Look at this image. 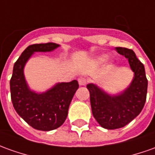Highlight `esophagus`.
I'll use <instances>...</instances> for the list:
<instances>
[{
  "label": "esophagus",
  "instance_id": "esophagus-1",
  "mask_svg": "<svg viewBox=\"0 0 155 155\" xmlns=\"http://www.w3.org/2000/svg\"><path fill=\"white\" fill-rule=\"evenodd\" d=\"M87 83H88V81H87V79H86L85 78L81 77V78H78V84H79V85H81V86H85V85L87 84Z\"/></svg>",
  "mask_w": 155,
  "mask_h": 155
}]
</instances>
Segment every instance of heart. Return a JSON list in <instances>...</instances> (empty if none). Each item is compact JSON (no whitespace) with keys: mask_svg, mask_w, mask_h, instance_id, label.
Wrapping results in <instances>:
<instances>
[{"mask_svg":"<svg viewBox=\"0 0 155 155\" xmlns=\"http://www.w3.org/2000/svg\"><path fill=\"white\" fill-rule=\"evenodd\" d=\"M105 59H106V56H105V55H102L101 57L99 58V61H104Z\"/></svg>","mask_w":155,"mask_h":155,"instance_id":"1","label":"heart"}]
</instances>
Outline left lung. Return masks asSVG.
I'll return each mask as SVG.
<instances>
[{
    "label": "left lung",
    "mask_w": 155,
    "mask_h": 155,
    "mask_svg": "<svg viewBox=\"0 0 155 155\" xmlns=\"http://www.w3.org/2000/svg\"><path fill=\"white\" fill-rule=\"evenodd\" d=\"M116 51L128 59L134 72L131 84L118 94L110 95L94 84H88L93 116L104 128L123 127L138 116L146 101L148 80L143 64L137 58L133 50L116 47Z\"/></svg>",
    "instance_id": "left-lung-1"
}]
</instances>
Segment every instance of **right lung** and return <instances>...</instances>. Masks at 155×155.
Here are the masks:
<instances>
[{"mask_svg": "<svg viewBox=\"0 0 155 155\" xmlns=\"http://www.w3.org/2000/svg\"><path fill=\"white\" fill-rule=\"evenodd\" d=\"M59 46L46 43L27 47L15 62L10 80L11 99L15 110L28 124L40 131H51L63 124L78 83L77 80L58 83L46 92L36 93L28 88L23 69L35 52L52 51Z\"/></svg>", "mask_w": 155, "mask_h": 155, "instance_id": "add662e5", "label": "right lung"}]
</instances>
